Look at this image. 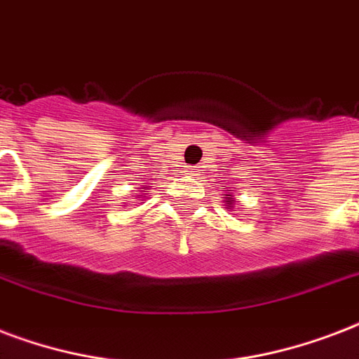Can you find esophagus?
I'll return each mask as SVG.
<instances>
[{"label": "esophagus", "instance_id": "34e87169", "mask_svg": "<svg viewBox=\"0 0 359 359\" xmlns=\"http://www.w3.org/2000/svg\"><path fill=\"white\" fill-rule=\"evenodd\" d=\"M196 172H198V168H196V166H194V168H189V174H191V176H196Z\"/></svg>", "mask_w": 359, "mask_h": 359}]
</instances>
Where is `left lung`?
Masks as SVG:
<instances>
[{"label":"left lung","instance_id":"left-lung-1","mask_svg":"<svg viewBox=\"0 0 359 359\" xmlns=\"http://www.w3.org/2000/svg\"><path fill=\"white\" fill-rule=\"evenodd\" d=\"M224 205L229 208V210H234V204H236V200L232 198V194H224Z\"/></svg>","mask_w":359,"mask_h":359}]
</instances>
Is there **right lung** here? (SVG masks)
<instances>
[{"label": "right lung", "mask_w": 359, "mask_h": 359, "mask_svg": "<svg viewBox=\"0 0 359 359\" xmlns=\"http://www.w3.org/2000/svg\"><path fill=\"white\" fill-rule=\"evenodd\" d=\"M148 187H149V185H146V187H144V189H148ZM144 194H146V191H142V193L138 194V198H146V196H144Z\"/></svg>", "instance_id": "add662e5"}]
</instances>
